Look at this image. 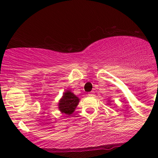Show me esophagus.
<instances>
[{
	"label": "esophagus",
	"mask_w": 158,
	"mask_h": 158,
	"mask_svg": "<svg viewBox=\"0 0 158 158\" xmlns=\"http://www.w3.org/2000/svg\"><path fill=\"white\" fill-rule=\"evenodd\" d=\"M88 95H89V96H93L94 92H90V93L88 94Z\"/></svg>",
	"instance_id": "1"
}]
</instances>
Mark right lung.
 I'll return each instance as SVG.
<instances>
[{"instance_id": "add662e5", "label": "right lung", "mask_w": 158, "mask_h": 158, "mask_svg": "<svg viewBox=\"0 0 158 158\" xmlns=\"http://www.w3.org/2000/svg\"><path fill=\"white\" fill-rule=\"evenodd\" d=\"M79 102V98L76 95H74L69 90H66L59 102V109L63 114L70 115L73 114L76 108L77 107Z\"/></svg>"}]
</instances>
